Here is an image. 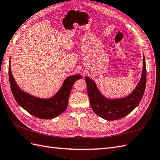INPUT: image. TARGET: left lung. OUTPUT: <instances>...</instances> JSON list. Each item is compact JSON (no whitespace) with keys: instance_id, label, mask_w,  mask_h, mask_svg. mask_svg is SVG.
I'll return each mask as SVG.
<instances>
[{"instance_id":"obj_1","label":"left lung","mask_w":160,"mask_h":160,"mask_svg":"<svg viewBox=\"0 0 160 160\" xmlns=\"http://www.w3.org/2000/svg\"><path fill=\"white\" fill-rule=\"evenodd\" d=\"M142 65V76L137 87L128 96L121 99H109L105 97L97 88L95 82L85 77L90 103L94 112L105 120H116L125 117L136 108L141 101L146 87L147 72L144 56Z\"/></svg>"}]
</instances>
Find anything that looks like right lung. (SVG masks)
Returning <instances> with one entry per match:
<instances>
[{"mask_svg":"<svg viewBox=\"0 0 160 160\" xmlns=\"http://www.w3.org/2000/svg\"><path fill=\"white\" fill-rule=\"evenodd\" d=\"M9 77L11 92L18 103L26 111L41 119H52L62 113L67 108L71 90L75 82L82 76L73 75L68 77L62 87L55 95L49 99H41L23 91L13 78L9 65Z\"/></svg>","mask_w":160,"mask_h":160,"instance_id":"1","label":"right lung"}]
</instances>
